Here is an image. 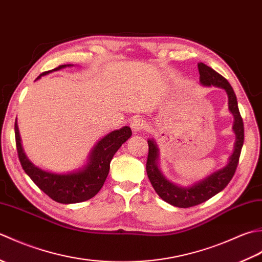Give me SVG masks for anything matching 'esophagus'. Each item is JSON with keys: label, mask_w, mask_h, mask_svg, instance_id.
Returning <instances> with one entry per match:
<instances>
[{"label": "esophagus", "mask_w": 262, "mask_h": 262, "mask_svg": "<svg viewBox=\"0 0 262 262\" xmlns=\"http://www.w3.org/2000/svg\"><path fill=\"white\" fill-rule=\"evenodd\" d=\"M130 127L135 133H138V132L145 129L146 122H145V120H143L142 118H134L130 122Z\"/></svg>", "instance_id": "34e87169"}]
</instances>
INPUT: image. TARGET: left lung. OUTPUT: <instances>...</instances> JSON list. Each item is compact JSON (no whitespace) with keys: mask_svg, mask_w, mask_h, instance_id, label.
I'll list each match as a JSON object with an SVG mask.
<instances>
[{"mask_svg":"<svg viewBox=\"0 0 262 262\" xmlns=\"http://www.w3.org/2000/svg\"><path fill=\"white\" fill-rule=\"evenodd\" d=\"M198 71L200 75V83L206 86H220L224 89L227 96H229V108L235 119L233 129H234L236 134V143L235 149L230 160V163L224 169L215 172V173L206 178L205 180L196 183L192 187L181 188L166 180L162 173H161L157 164L158 147L153 141H148V154L146 160V173L148 179L151 181L155 192L164 202L180 208H188L202 204L215 196L216 193L223 190L229 185V182L232 180V178L236 171L244 142L243 119L240 111H238L236 96L229 81L204 63L198 64Z\"/></svg>","mask_w":262,"mask_h":262,"instance_id":"1","label":"left lung"}]
</instances>
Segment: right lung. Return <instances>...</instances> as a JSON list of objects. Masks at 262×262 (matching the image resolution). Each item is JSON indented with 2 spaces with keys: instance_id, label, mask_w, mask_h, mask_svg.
I'll return each instance as SVG.
<instances>
[{
  "instance_id": "right-lung-1",
  "label": "right lung",
  "mask_w": 262,
  "mask_h": 262,
  "mask_svg": "<svg viewBox=\"0 0 262 262\" xmlns=\"http://www.w3.org/2000/svg\"><path fill=\"white\" fill-rule=\"evenodd\" d=\"M66 66L71 65H59L52 71H57ZM47 73H49V71L43 72L37 77V80ZM14 134L16 152L22 169L36 183L37 187L55 202L60 204H75L85 202L100 191L108 177L111 160L122 144L132 136V129L125 126L119 130H114L105 135L94 147L90 157V162L84 170L70 174H55L36 168L22 151L16 121L14 124Z\"/></svg>"
}]
</instances>
